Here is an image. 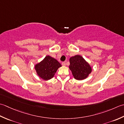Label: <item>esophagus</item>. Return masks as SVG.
I'll list each match as a JSON object with an SVG mask.
<instances>
[{
  "label": "esophagus",
  "instance_id": "obj_1",
  "mask_svg": "<svg viewBox=\"0 0 124 124\" xmlns=\"http://www.w3.org/2000/svg\"><path fill=\"white\" fill-rule=\"evenodd\" d=\"M62 66H65L66 64V62H62Z\"/></svg>",
  "mask_w": 124,
  "mask_h": 124
}]
</instances>
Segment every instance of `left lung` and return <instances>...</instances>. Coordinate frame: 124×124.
<instances>
[{"mask_svg":"<svg viewBox=\"0 0 124 124\" xmlns=\"http://www.w3.org/2000/svg\"><path fill=\"white\" fill-rule=\"evenodd\" d=\"M70 62L69 69L76 80H82L86 79L92 72V67L80 55L70 57Z\"/></svg>","mask_w":124,"mask_h":124,"instance_id":"left-lung-1","label":"left lung"}]
</instances>
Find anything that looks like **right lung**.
I'll list each match as a JSON object with an SVG mask.
<instances>
[{
    "mask_svg": "<svg viewBox=\"0 0 124 124\" xmlns=\"http://www.w3.org/2000/svg\"><path fill=\"white\" fill-rule=\"evenodd\" d=\"M62 65L57 60L47 55L44 59L36 64L35 69L37 74L44 80H49L54 77L57 70Z\"/></svg>",
    "mask_w": 124,
    "mask_h": 124,
    "instance_id": "right-lung-1",
    "label": "right lung"
}]
</instances>
